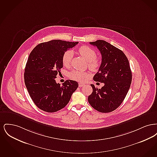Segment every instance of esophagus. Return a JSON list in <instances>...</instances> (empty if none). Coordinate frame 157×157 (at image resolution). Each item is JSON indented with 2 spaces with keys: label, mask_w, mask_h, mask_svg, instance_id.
Masks as SVG:
<instances>
[{
  "label": "esophagus",
  "mask_w": 157,
  "mask_h": 157,
  "mask_svg": "<svg viewBox=\"0 0 157 157\" xmlns=\"http://www.w3.org/2000/svg\"><path fill=\"white\" fill-rule=\"evenodd\" d=\"M84 85H85V84H83V83H79V86L80 88L83 86Z\"/></svg>",
  "instance_id": "obj_1"
}]
</instances>
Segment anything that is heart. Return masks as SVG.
Here are the masks:
<instances>
[{"mask_svg": "<svg viewBox=\"0 0 157 157\" xmlns=\"http://www.w3.org/2000/svg\"><path fill=\"white\" fill-rule=\"evenodd\" d=\"M80 55L88 61V65L92 71H97L101 65V60L97 56L95 51L88 46H82L78 49ZM74 56V52L72 50H67L63 53L62 56L63 65L67 67L71 65ZM69 76L76 81L83 82L90 76L87 72H83L79 70H73L69 74Z\"/></svg>", "mask_w": 157, "mask_h": 157, "instance_id": "obj_1", "label": "heart"}]
</instances>
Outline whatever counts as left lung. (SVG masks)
Wrapping results in <instances>:
<instances>
[{
    "label": "left lung",
    "instance_id": "1",
    "mask_svg": "<svg viewBox=\"0 0 157 157\" xmlns=\"http://www.w3.org/2000/svg\"><path fill=\"white\" fill-rule=\"evenodd\" d=\"M90 44L97 46L102 55L101 66L93 79L104 83V86L98 89L91 84L93 91L88 100L99 112H112L122 104L130 88L132 72L129 61L121 50L105 40Z\"/></svg>",
    "mask_w": 157,
    "mask_h": 157
}]
</instances>
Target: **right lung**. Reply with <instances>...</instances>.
<instances>
[{"label":"right lung","mask_w":157,"mask_h":157,"mask_svg":"<svg viewBox=\"0 0 157 157\" xmlns=\"http://www.w3.org/2000/svg\"><path fill=\"white\" fill-rule=\"evenodd\" d=\"M78 42L52 40L37 45L30 52L25 69L26 87L35 104L41 110L55 112L69 102L78 83L67 80L62 85L55 81L63 67L62 56Z\"/></svg>","instance_id":"obj_1"}]
</instances>
